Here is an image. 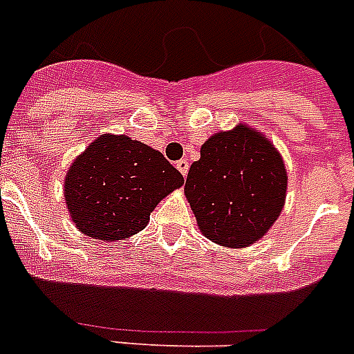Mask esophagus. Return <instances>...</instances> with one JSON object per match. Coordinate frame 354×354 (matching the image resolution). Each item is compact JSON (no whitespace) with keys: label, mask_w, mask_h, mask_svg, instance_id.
<instances>
[{"label":"esophagus","mask_w":354,"mask_h":354,"mask_svg":"<svg viewBox=\"0 0 354 354\" xmlns=\"http://www.w3.org/2000/svg\"><path fill=\"white\" fill-rule=\"evenodd\" d=\"M176 167H178V171L182 172L183 176H187V172H189V162H187L185 158L180 160V162H176Z\"/></svg>","instance_id":"esophagus-1"}]
</instances>
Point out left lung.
<instances>
[{
    "label": "left lung",
    "mask_w": 354,
    "mask_h": 354,
    "mask_svg": "<svg viewBox=\"0 0 354 354\" xmlns=\"http://www.w3.org/2000/svg\"><path fill=\"white\" fill-rule=\"evenodd\" d=\"M189 169L185 196L205 237L243 248L268 232L284 207L286 167L268 138L248 126L210 136Z\"/></svg>",
    "instance_id": "8db88e82"
}]
</instances>
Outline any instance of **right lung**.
Instances as JSON below:
<instances>
[{
  "label": "right lung",
  "instance_id": "right-lung-1",
  "mask_svg": "<svg viewBox=\"0 0 354 354\" xmlns=\"http://www.w3.org/2000/svg\"><path fill=\"white\" fill-rule=\"evenodd\" d=\"M183 182L160 151L102 135L70 165L64 200L82 234L111 243L144 230L154 207Z\"/></svg>",
  "mask_w": 354,
  "mask_h": 354
}]
</instances>
